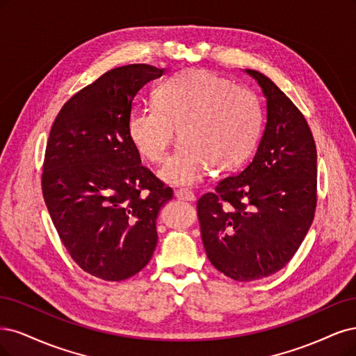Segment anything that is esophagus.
Here are the masks:
<instances>
[{"instance_id":"34e87169","label":"esophagus","mask_w":356,"mask_h":356,"mask_svg":"<svg viewBox=\"0 0 356 356\" xmlns=\"http://www.w3.org/2000/svg\"><path fill=\"white\" fill-rule=\"evenodd\" d=\"M175 195H176V198L183 200V201H193L195 200V193L192 191H189V189H185V188L176 189Z\"/></svg>"}]
</instances>
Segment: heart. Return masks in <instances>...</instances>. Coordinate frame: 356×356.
I'll use <instances>...</instances> for the list:
<instances>
[{"label": "heart", "mask_w": 356, "mask_h": 356, "mask_svg": "<svg viewBox=\"0 0 356 356\" xmlns=\"http://www.w3.org/2000/svg\"><path fill=\"white\" fill-rule=\"evenodd\" d=\"M259 97L247 87L204 70H185L155 91V105L137 106L129 117L133 143L149 161L163 163L176 137L181 142L161 170L175 185L198 180L207 163L225 170L243 163L261 131Z\"/></svg>", "instance_id": "1"}]
</instances>
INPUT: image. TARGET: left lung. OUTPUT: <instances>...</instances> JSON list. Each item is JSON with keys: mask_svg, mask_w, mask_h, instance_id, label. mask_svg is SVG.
<instances>
[{"mask_svg": "<svg viewBox=\"0 0 356 356\" xmlns=\"http://www.w3.org/2000/svg\"><path fill=\"white\" fill-rule=\"evenodd\" d=\"M266 96L268 122L253 159L197 201L211 265L239 282L289 263L316 209V146L303 113L268 76L247 70Z\"/></svg>", "mask_w": 356, "mask_h": 356, "instance_id": "1", "label": "left lung"}]
</instances>
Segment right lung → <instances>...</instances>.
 <instances>
[{"instance_id": "add662e5", "label": "right lung", "mask_w": 356, "mask_h": 356, "mask_svg": "<svg viewBox=\"0 0 356 356\" xmlns=\"http://www.w3.org/2000/svg\"><path fill=\"white\" fill-rule=\"evenodd\" d=\"M164 70L115 67L67 100L45 146L41 189L72 260L103 281L140 272L156 247V216L173 198L142 165L129 133L134 96Z\"/></svg>"}]
</instances>
